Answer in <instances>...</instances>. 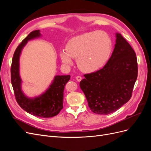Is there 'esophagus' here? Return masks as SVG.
<instances>
[{"label": "esophagus", "instance_id": "1", "mask_svg": "<svg viewBox=\"0 0 151 151\" xmlns=\"http://www.w3.org/2000/svg\"><path fill=\"white\" fill-rule=\"evenodd\" d=\"M76 80L78 81V82H80L81 80H82V77L80 76H78L76 77Z\"/></svg>", "mask_w": 151, "mask_h": 151}]
</instances>
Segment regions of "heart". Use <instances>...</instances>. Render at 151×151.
I'll list each match as a JSON object with an SVG mask.
<instances>
[{
    "instance_id": "heart-1",
    "label": "heart",
    "mask_w": 151,
    "mask_h": 151,
    "mask_svg": "<svg viewBox=\"0 0 151 151\" xmlns=\"http://www.w3.org/2000/svg\"><path fill=\"white\" fill-rule=\"evenodd\" d=\"M112 50L110 36L103 31L87 32L71 38L66 45L65 51L60 57L65 65H72V59H77V65L86 73L99 70L108 61Z\"/></svg>"
}]
</instances>
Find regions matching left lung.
<instances>
[{"label":"left lung","instance_id":"1","mask_svg":"<svg viewBox=\"0 0 151 151\" xmlns=\"http://www.w3.org/2000/svg\"><path fill=\"white\" fill-rule=\"evenodd\" d=\"M106 64L95 72L84 74L80 88L93 113L108 115L129 101L137 78L136 54L121 34Z\"/></svg>","mask_w":151,"mask_h":151}]
</instances>
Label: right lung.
I'll return each mask as SVG.
<instances>
[{
  "instance_id": "add662e5",
  "label": "right lung",
  "mask_w": 151,
  "mask_h": 151,
  "mask_svg": "<svg viewBox=\"0 0 151 151\" xmlns=\"http://www.w3.org/2000/svg\"><path fill=\"white\" fill-rule=\"evenodd\" d=\"M40 30H35L28 35L18 45L14 53L11 68V83L16 101L20 107L31 115L41 118L56 116L63 108V90L70 76H56L49 88L40 96L35 98L26 97L21 90L19 76V57L21 50L28 41L40 36Z\"/></svg>"
}]
</instances>
